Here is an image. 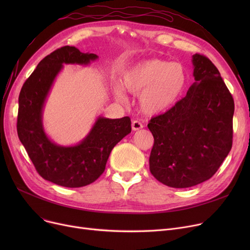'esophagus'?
<instances>
[{"label": "esophagus", "mask_w": 250, "mask_h": 250, "mask_svg": "<svg viewBox=\"0 0 250 250\" xmlns=\"http://www.w3.org/2000/svg\"><path fill=\"white\" fill-rule=\"evenodd\" d=\"M143 124L140 121H133L132 123V128L133 130H139L141 128H143Z\"/></svg>", "instance_id": "1"}]
</instances>
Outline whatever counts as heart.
Masks as SVG:
<instances>
[{
    "mask_svg": "<svg viewBox=\"0 0 250 250\" xmlns=\"http://www.w3.org/2000/svg\"><path fill=\"white\" fill-rule=\"evenodd\" d=\"M187 82L188 74L182 63L160 59L138 62L127 69L122 78V86L125 91L140 93L139 106L148 115L171 109L180 99ZM122 88L120 85L112 88L113 96L120 101L125 100Z\"/></svg>",
    "mask_w": 250,
    "mask_h": 250,
    "instance_id": "obj_1",
    "label": "heart"
}]
</instances>
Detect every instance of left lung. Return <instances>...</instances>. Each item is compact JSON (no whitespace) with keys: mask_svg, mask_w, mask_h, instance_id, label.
Here are the masks:
<instances>
[{"mask_svg":"<svg viewBox=\"0 0 250 250\" xmlns=\"http://www.w3.org/2000/svg\"><path fill=\"white\" fill-rule=\"evenodd\" d=\"M187 96L148 124L154 137L150 171L163 185L186 188L211 178L232 148L234 100L216 65L192 56Z\"/></svg>","mask_w":250,"mask_h":250,"instance_id":"8db88e82","label":"left lung"}]
</instances>
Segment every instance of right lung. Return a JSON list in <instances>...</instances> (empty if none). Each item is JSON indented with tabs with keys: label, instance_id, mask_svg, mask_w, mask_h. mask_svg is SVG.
<instances>
[{
	"label": "right lung",
	"instance_id": "1",
	"mask_svg": "<svg viewBox=\"0 0 250 250\" xmlns=\"http://www.w3.org/2000/svg\"><path fill=\"white\" fill-rule=\"evenodd\" d=\"M98 57L75 46H62L38 63L19 95L17 133L36 171L45 180L64 188H82L94 182L105 170L111 150L132 130L130 118L99 116L88 136L76 146L52 143L42 126V108L62 63L88 64Z\"/></svg>",
	"mask_w": 250,
	"mask_h": 250
}]
</instances>
